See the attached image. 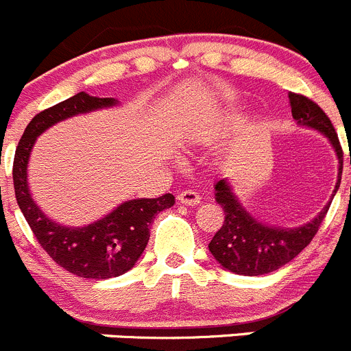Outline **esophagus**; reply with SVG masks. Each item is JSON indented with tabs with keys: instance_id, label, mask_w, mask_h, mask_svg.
Wrapping results in <instances>:
<instances>
[{
	"instance_id": "34e87169",
	"label": "esophagus",
	"mask_w": 351,
	"mask_h": 351,
	"mask_svg": "<svg viewBox=\"0 0 351 351\" xmlns=\"http://www.w3.org/2000/svg\"><path fill=\"white\" fill-rule=\"evenodd\" d=\"M178 201L185 206H197L201 202V195L194 191H182L178 194Z\"/></svg>"
}]
</instances>
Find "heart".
Wrapping results in <instances>:
<instances>
[{
  "label": "heart",
  "mask_w": 351,
  "mask_h": 351,
  "mask_svg": "<svg viewBox=\"0 0 351 351\" xmlns=\"http://www.w3.org/2000/svg\"><path fill=\"white\" fill-rule=\"evenodd\" d=\"M206 135H208V133H206Z\"/></svg>",
  "instance_id": "heart-1"
}]
</instances>
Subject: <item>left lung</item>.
<instances>
[{"mask_svg": "<svg viewBox=\"0 0 351 351\" xmlns=\"http://www.w3.org/2000/svg\"><path fill=\"white\" fill-rule=\"evenodd\" d=\"M291 112L298 124L319 130L332 143L339 159V175L343 173V149L338 133L327 114L315 101L300 93H289ZM351 162V157H350ZM341 176L334 194L339 189ZM215 199L223 208L225 220L221 228L209 242V251L215 260L227 270L241 275H263L279 270L293 258H296L312 242L319 232L329 206L313 218V221L298 228H277L260 223L245 211L232 192L227 180H220L215 185Z\"/></svg>", "mask_w": 351, "mask_h": 351, "instance_id": "1", "label": "left lung"}]
</instances>
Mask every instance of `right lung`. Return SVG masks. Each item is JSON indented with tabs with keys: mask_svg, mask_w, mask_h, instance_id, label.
I'll use <instances>...</instances> for the list:
<instances>
[{
	"mask_svg": "<svg viewBox=\"0 0 351 351\" xmlns=\"http://www.w3.org/2000/svg\"><path fill=\"white\" fill-rule=\"evenodd\" d=\"M114 104V98L90 97L81 91L41 110L25 128L13 159L15 197L36 241L55 263L84 279H110L133 268L149 242V228L156 215L175 204L173 194L133 199L88 227L69 228L48 220L32 201L27 189V162L36 138L58 121Z\"/></svg>",
	"mask_w": 351,
	"mask_h": 351,
	"instance_id": "add662e5",
	"label": "right lung"
}]
</instances>
